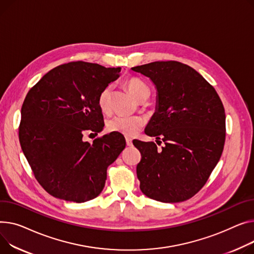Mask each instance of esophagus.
Wrapping results in <instances>:
<instances>
[{
  "label": "esophagus",
  "mask_w": 254,
  "mask_h": 254,
  "mask_svg": "<svg viewBox=\"0 0 254 254\" xmlns=\"http://www.w3.org/2000/svg\"><path fill=\"white\" fill-rule=\"evenodd\" d=\"M126 142H127V146H131L132 145V140L130 138H128V137L126 138Z\"/></svg>",
  "instance_id": "obj_1"
}]
</instances>
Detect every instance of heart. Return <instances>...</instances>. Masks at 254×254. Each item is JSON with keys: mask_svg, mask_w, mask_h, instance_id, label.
Segmentation results:
<instances>
[{"mask_svg": "<svg viewBox=\"0 0 254 254\" xmlns=\"http://www.w3.org/2000/svg\"><path fill=\"white\" fill-rule=\"evenodd\" d=\"M125 84L127 90L132 94V96L139 101H145L151 95V89L148 84L139 77H127L125 79ZM112 94V84H107L99 94L98 104L100 109L104 113L111 112ZM145 124L146 120L142 115H115L107 122V129L109 131L125 134V136H133L145 126Z\"/></svg>", "mask_w": 254, "mask_h": 254, "instance_id": "obj_1", "label": "heart"}]
</instances>
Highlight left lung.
<instances>
[{
    "label": "left lung",
    "instance_id": "8db88e82",
    "mask_svg": "<svg viewBox=\"0 0 254 254\" xmlns=\"http://www.w3.org/2000/svg\"><path fill=\"white\" fill-rule=\"evenodd\" d=\"M131 69L156 86L157 110L145 133L164 143L157 150L154 142H132L142 156L137 165L140 189L165 203L188 200L205 185L222 156V100L203 76L184 63L156 61Z\"/></svg>",
    "mask_w": 254,
    "mask_h": 254
}]
</instances>
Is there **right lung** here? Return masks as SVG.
<instances>
[{"instance_id": "add662e5", "label": "right lung", "mask_w": 254, "mask_h": 254, "mask_svg": "<svg viewBox=\"0 0 254 254\" xmlns=\"http://www.w3.org/2000/svg\"><path fill=\"white\" fill-rule=\"evenodd\" d=\"M121 69L83 61L65 63L28 91L19 142L35 178L50 195L81 203L102 192L107 167L125 149V137L111 132L91 144L83 136L102 130L98 97Z\"/></svg>"}]
</instances>
